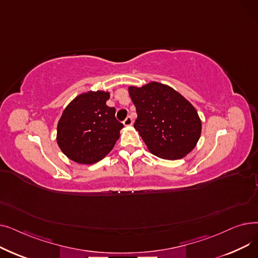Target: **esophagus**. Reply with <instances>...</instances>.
<instances>
[{
	"mask_svg": "<svg viewBox=\"0 0 258 258\" xmlns=\"http://www.w3.org/2000/svg\"><path fill=\"white\" fill-rule=\"evenodd\" d=\"M123 124H124L125 126H130V125L133 124V119H132L131 116H128V117L125 118V120L123 121Z\"/></svg>",
	"mask_w": 258,
	"mask_h": 258,
	"instance_id": "1",
	"label": "esophagus"
}]
</instances>
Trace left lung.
Masks as SVG:
<instances>
[{
	"label": "left lung",
	"mask_w": 258,
	"mask_h": 258,
	"mask_svg": "<svg viewBox=\"0 0 258 258\" xmlns=\"http://www.w3.org/2000/svg\"><path fill=\"white\" fill-rule=\"evenodd\" d=\"M136 106L134 126L148 151L165 160H178L190 153L200 139L202 123L194 105L172 88L150 83L130 87Z\"/></svg>",
	"instance_id": "obj_1"
}]
</instances>
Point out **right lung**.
Wrapping results in <instances>:
<instances>
[{
	"mask_svg": "<svg viewBox=\"0 0 258 258\" xmlns=\"http://www.w3.org/2000/svg\"><path fill=\"white\" fill-rule=\"evenodd\" d=\"M110 93L80 94L68 105L57 124L61 152L80 164H93L110 153L123 124L116 119L115 107L106 105Z\"/></svg>",
	"mask_w": 258,
	"mask_h": 258,
	"instance_id": "obj_1",
	"label": "right lung"
}]
</instances>
